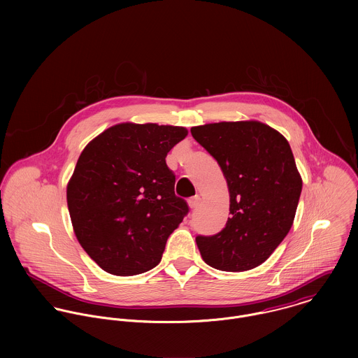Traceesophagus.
<instances>
[{
	"label": "esophagus",
	"mask_w": 358,
	"mask_h": 358,
	"mask_svg": "<svg viewBox=\"0 0 358 358\" xmlns=\"http://www.w3.org/2000/svg\"><path fill=\"white\" fill-rule=\"evenodd\" d=\"M189 206L192 208V209H196L199 205H200V203H201V199L199 197V196H196V197H192V199H189Z\"/></svg>",
	"instance_id": "esophagus-1"
}]
</instances>
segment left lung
I'll list each match as a JSON object with an SVG mask.
<instances>
[{
  "label": "left lung",
  "mask_w": 358,
  "mask_h": 358,
  "mask_svg": "<svg viewBox=\"0 0 358 358\" xmlns=\"http://www.w3.org/2000/svg\"><path fill=\"white\" fill-rule=\"evenodd\" d=\"M193 138L219 164L229 187L230 213L222 231L197 236L205 263L223 271L262 264L292 227L302 178L288 141L259 121L192 128Z\"/></svg>",
  "instance_id": "8db88e82"
}]
</instances>
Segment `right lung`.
Wrapping results in <instances>:
<instances>
[{"label":"right lung","mask_w":358,"mask_h":358,"mask_svg":"<svg viewBox=\"0 0 358 358\" xmlns=\"http://www.w3.org/2000/svg\"><path fill=\"white\" fill-rule=\"evenodd\" d=\"M183 127L122 122L91 141L67 185L76 237L104 271L135 275L155 267L189 212L175 196L165 157Z\"/></svg>","instance_id":"add662e5"}]
</instances>
